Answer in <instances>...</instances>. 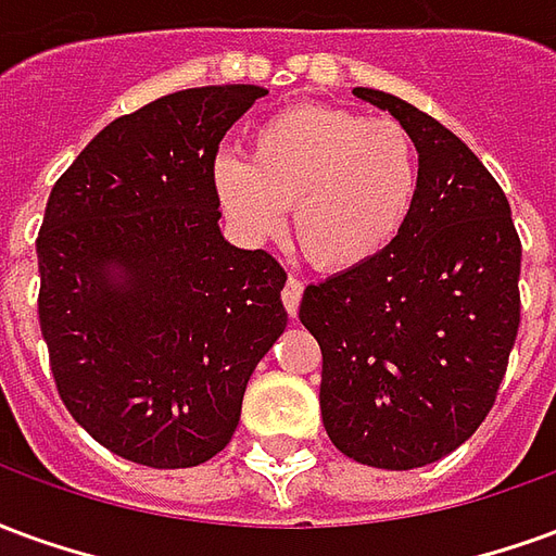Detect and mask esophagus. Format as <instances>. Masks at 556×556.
Wrapping results in <instances>:
<instances>
[{
  "instance_id": "esophagus-1",
  "label": "esophagus",
  "mask_w": 556,
  "mask_h": 556,
  "mask_svg": "<svg viewBox=\"0 0 556 556\" xmlns=\"http://www.w3.org/2000/svg\"><path fill=\"white\" fill-rule=\"evenodd\" d=\"M301 298H303V282L301 279L289 277L286 289H282V303H286V309H289L291 318H294L298 309H301Z\"/></svg>"
}]
</instances>
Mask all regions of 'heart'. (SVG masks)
<instances>
[{"mask_svg": "<svg viewBox=\"0 0 556 556\" xmlns=\"http://www.w3.org/2000/svg\"><path fill=\"white\" fill-rule=\"evenodd\" d=\"M211 190L238 238L265 243L294 217L315 262L354 270L387 253L419 193V154L405 127L349 106L298 103L250 134V160L217 154Z\"/></svg>", "mask_w": 556, "mask_h": 556, "instance_id": "heart-1", "label": "heart"}]
</instances>
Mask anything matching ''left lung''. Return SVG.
Masks as SVG:
<instances>
[{
    "label": "left lung",
    "instance_id": "8db88e82",
    "mask_svg": "<svg viewBox=\"0 0 556 556\" xmlns=\"http://www.w3.org/2000/svg\"><path fill=\"white\" fill-rule=\"evenodd\" d=\"M396 118L419 154L408 226L372 262L306 286L321 345V419L354 462H438L494 405L518 333L521 241L506 195L470 148L387 91L354 89Z\"/></svg>",
    "mask_w": 556,
    "mask_h": 556
}]
</instances>
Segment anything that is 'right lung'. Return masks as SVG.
I'll use <instances>...</instances> for the list:
<instances>
[{
  "mask_svg": "<svg viewBox=\"0 0 556 556\" xmlns=\"http://www.w3.org/2000/svg\"><path fill=\"white\" fill-rule=\"evenodd\" d=\"M262 86H202L115 118L47 199L38 318L59 396L110 453L160 470L217 455L286 330V270L219 231L211 163Z\"/></svg>",
  "mask_w": 556,
  "mask_h": 556,
  "instance_id": "1",
  "label": "right lung"
}]
</instances>
